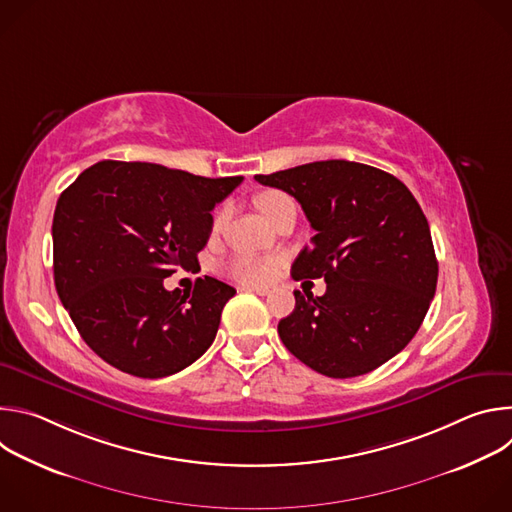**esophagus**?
I'll return each instance as SVG.
<instances>
[{
    "label": "esophagus",
    "instance_id": "34e87169",
    "mask_svg": "<svg viewBox=\"0 0 512 512\" xmlns=\"http://www.w3.org/2000/svg\"><path fill=\"white\" fill-rule=\"evenodd\" d=\"M243 289L253 291V294H257V296H269V294H271L269 287H259V285H247V287H243Z\"/></svg>",
    "mask_w": 512,
    "mask_h": 512
}]
</instances>
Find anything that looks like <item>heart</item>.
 I'll list each match as a JSON object with an SVG mask.
<instances>
[{"mask_svg":"<svg viewBox=\"0 0 512 512\" xmlns=\"http://www.w3.org/2000/svg\"><path fill=\"white\" fill-rule=\"evenodd\" d=\"M287 200H289V196H285L283 192L265 190V192L255 196V206L269 221L273 212ZM227 216H229V208L218 210L216 216H214V221H212V229L214 231L221 229L227 221ZM273 265H275L273 259H265V257H257V255H237V257H233L225 263V271L231 277H235L237 281H243V283H263L271 277Z\"/></svg>","mask_w":512,"mask_h":512,"instance_id":"b5f03b06","label":"heart"}]
</instances>
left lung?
<instances>
[{"instance_id":"left-lung-1","label":"left lung","mask_w":512,"mask_h":512,"mask_svg":"<svg viewBox=\"0 0 512 512\" xmlns=\"http://www.w3.org/2000/svg\"><path fill=\"white\" fill-rule=\"evenodd\" d=\"M255 180L294 196L316 231L291 277L326 281L320 298L294 291V312L277 324L285 348L332 379L371 373L401 352L437 285L427 218L409 188L379 168L346 160Z\"/></svg>"}]
</instances>
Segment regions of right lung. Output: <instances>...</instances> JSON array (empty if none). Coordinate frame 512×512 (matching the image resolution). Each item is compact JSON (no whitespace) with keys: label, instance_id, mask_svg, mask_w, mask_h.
<instances>
[{"label":"right lung","instance_id":"1","mask_svg":"<svg viewBox=\"0 0 512 512\" xmlns=\"http://www.w3.org/2000/svg\"><path fill=\"white\" fill-rule=\"evenodd\" d=\"M241 182L103 160L60 194L54 285L83 340L111 367L162 379L208 350L235 287L204 275L182 296L164 279L198 263L210 210Z\"/></svg>","mask_w":512,"mask_h":512}]
</instances>
